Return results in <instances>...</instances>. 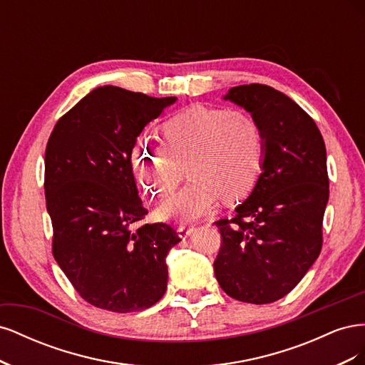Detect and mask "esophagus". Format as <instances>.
<instances>
[{"mask_svg": "<svg viewBox=\"0 0 365 365\" xmlns=\"http://www.w3.org/2000/svg\"><path fill=\"white\" fill-rule=\"evenodd\" d=\"M193 233H195V227H190V225H180L178 227V235L182 239L190 237Z\"/></svg>", "mask_w": 365, "mask_h": 365, "instance_id": "34e87169", "label": "esophagus"}]
</instances>
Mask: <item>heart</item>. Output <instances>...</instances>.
<instances>
[{"instance_id": "heart-1", "label": "heart", "mask_w": 365, "mask_h": 365, "mask_svg": "<svg viewBox=\"0 0 365 365\" xmlns=\"http://www.w3.org/2000/svg\"><path fill=\"white\" fill-rule=\"evenodd\" d=\"M163 135L158 145L140 140L132 150V168L149 196H169L182 180V168L190 178L160 205L163 219L193 222L212 213L220 197L239 201L257 182L264 135L245 109L193 105L165 121Z\"/></svg>"}]
</instances>
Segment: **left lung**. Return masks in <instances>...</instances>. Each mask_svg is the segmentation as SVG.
Masks as SVG:
<instances>
[{
  "mask_svg": "<svg viewBox=\"0 0 365 365\" xmlns=\"http://www.w3.org/2000/svg\"><path fill=\"white\" fill-rule=\"evenodd\" d=\"M224 101L257 118L264 153L257 182L235 217L215 222L222 236L215 275L239 302L272 303L300 283L322 251L329 201L324 140L292 98L268 85L233 86Z\"/></svg>",
  "mask_w": 365,
  "mask_h": 365,
  "instance_id": "obj_1",
  "label": "left lung"
}]
</instances>
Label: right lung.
Segmentation results:
<instances>
[{"mask_svg": "<svg viewBox=\"0 0 365 365\" xmlns=\"http://www.w3.org/2000/svg\"><path fill=\"white\" fill-rule=\"evenodd\" d=\"M176 97L96 88L54 126L46 149L53 256L90 304L126 314L168 288V257L181 240L168 224L132 227L148 215L132 173L141 130Z\"/></svg>", "mask_w": 365, "mask_h": 365, "instance_id": "obj_1", "label": "right lung"}]
</instances>
